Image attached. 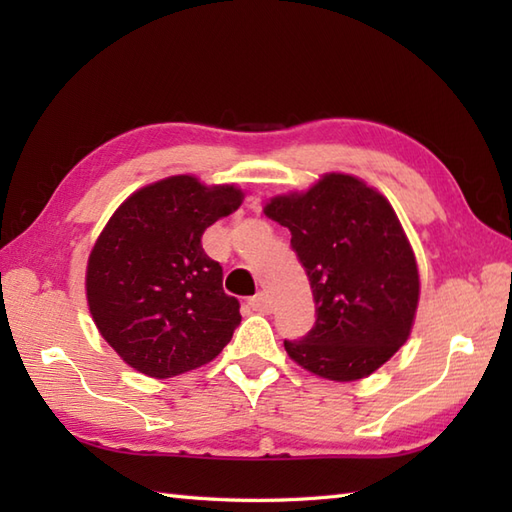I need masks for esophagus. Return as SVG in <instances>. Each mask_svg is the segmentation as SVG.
Instances as JSON below:
<instances>
[{
  "mask_svg": "<svg viewBox=\"0 0 512 512\" xmlns=\"http://www.w3.org/2000/svg\"><path fill=\"white\" fill-rule=\"evenodd\" d=\"M248 306L253 308L255 312H270V299L266 292H257L255 297L248 299Z\"/></svg>",
  "mask_w": 512,
  "mask_h": 512,
  "instance_id": "obj_1",
  "label": "esophagus"
}]
</instances>
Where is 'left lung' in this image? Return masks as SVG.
Masks as SVG:
<instances>
[{
  "instance_id": "1",
  "label": "left lung",
  "mask_w": 512,
  "mask_h": 512,
  "mask_svg": "<svg viewBox=\"0 0 512 512\" xmlns=\"http://www.w3.org/2000/svg\"><path fill=\"white\" fill-rule=\"evenodd\" d=\"M270 220L288 226L317 321L284 341L292 361L328 380L365 378L409 339L420 279L391 204L363 180L328 173L306 193L277 195Z\"/></svg>"
}]
</instances>
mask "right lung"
Returning <instances> with one entry per match:
<instances>
[{"label":"right lung","mask_w":512,"mask_h":512,"mask_svg":"<svg viewBox=\"0 0 512 512\" xmlns=\"http://www.w3.org/2000/svg\"><path fill=\"white\" fill-rule=\"evenodd\" d=\"M242 200L233 184L171 176L129 195L96 239L85 275L92 319L140 374L191 372L233 339L239 301L224 292L202 235Z\"/></svg>","instance_id":"obj_1"}]
</instances>
